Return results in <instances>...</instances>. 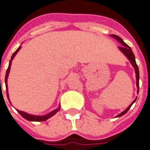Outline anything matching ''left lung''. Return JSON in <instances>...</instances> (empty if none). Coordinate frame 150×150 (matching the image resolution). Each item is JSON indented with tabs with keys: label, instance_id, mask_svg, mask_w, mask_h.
I'll return each mask as SVG.
<instances>
[{
	"label": "left lung",
	"instance_id": "left-lung-1",
	"mask_svg": "<svg viewBox=\"0 0 150 150\" xmlns=\"http://www.w3.org/2000/svg\"><path fill=\"white\" fill-rule=\"evenodd\" d=\"M110 36H112V37H114L115 39H116V40H118V41L122 45V46H119V49L120 50V51H121V52H122V53H123L127 57V59L130 61L131 64L132 65V67H133L134 69H135V72H136V79H137V93H139V79H140V75H139V69H138L137 62H136V59H135V56H134L133 52L132 51V49L130 48L129 46L127 45L126 43L124 42V41H123V40H122V39L120 38L119 36H118V35H111ZM136 100H137V98H136V99L132 102V104L130 105L124 111H122L121 114H119V115H117V117H121V116H122L123 115H125L127 112L128 111V110L131 108L132 105L133 104L134 102L136 101Z\"/></svg>",
	"mask_w": 150,
	"mask_h": 150
}]
</instances>
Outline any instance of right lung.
<instances>
[{"mask_svg": "<svg viewBox=\"0 0 150 150\" xmlns=\"http://www.w3.org/2000/svg\"><path fill=\"white\" fill-rule=\"evenodd\" d=\"M21 47H18V49L13 53L12 57H11V59L9 61V67H8V69L6 71V79H5V83H6V93H7V97L9 99V93H8V85H7V79H8V76H9V71H10V66H11V62H12V60L13 58L15 57V55L17 54V53L20 50ZM0 85H1V79H0ZM10 102V101H9ZM60 110V107H58L56 110H54L52 112H50L49 114H47L45 115H42V116H38V115H29L28 113L23 111H21V110H18V112L21 115L22 117H23L24 119H26L28 121H34V122H42V121H46L47 119H49L50 118H51L52 116L55 115L57 111Z\"/></svg>", "mask_w": 150, "mask_h": 150, "instance_id": "obj_1", "label": "right lung"}]
</instances>
